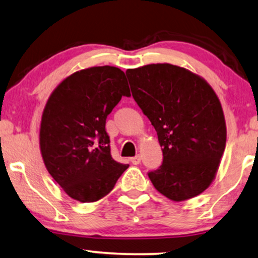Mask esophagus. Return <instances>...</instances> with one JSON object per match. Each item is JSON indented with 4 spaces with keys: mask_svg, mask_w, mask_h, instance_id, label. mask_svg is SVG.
<instances>
[{
    "mask_svg": "<svg viewBox=\"0 0 258 258\" xmlns=\"http://www.w3.org/2000/svg\"><path fill=\"white\" fill-rule=\"evenodd\" d=\"M140 160H142V158H140V156H136V157L131 158V161H132L133 165H138L140 163Z\"/></svg>",
    "mask_w": 258,
    "mask_h": 258,
    "instance_id": "1",
    "label": "esophagus"
}]
</instances>
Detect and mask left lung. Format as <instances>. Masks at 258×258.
Segmentation results:
<instances>
[{"mask_svg":"<svg viewBox=\"0 0 258 258\" xmlns=\"http://www.w3.org/2000/svg\"><path fill=\"white\" fill-rule=\"evenodd\" d=\"M126 75L163 151L161 166L149 173L153 186L173 202L201 195L214 181L225 150L217 94L207 80L176 64L151 63Z\"/></svg>","mask_w":258,"mask_h":258,"instance_id":"obj_1","label":"left lung"}]
</instances>
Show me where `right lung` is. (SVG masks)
Returning <instances> with one entry per match:
<instances>
[{"label":"right lung","mask_w":258,"mask_h":258,"mask_svg":"<svg viewBox=\"0 0 258 258\" xmlns=\"http://www.w3.org/2000/svg\"><path fill=\"white\" fill-rule=\"evenodd\" d=\"M122 95L131 94L120 68L91 67L63 79L43 108L39 140L44 166L81 203L104 198L128 167L112 158L105 130Z\"/></svg>","instance_id":"obj_1"}]
</instances>
